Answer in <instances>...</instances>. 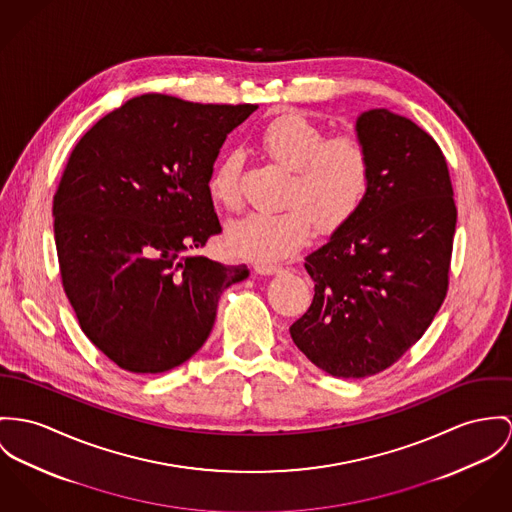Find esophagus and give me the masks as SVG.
Here are the masks:
<instances>
[{"label":"esophagus","mask_w":512,"mask_h":512,"mask_svg":"<svg viewBox=\"0 0 512 512\" xmlns=\"http://www.w3.org/2000/svg\"><path fill=\"white\" fill-rule=\"evenodd\" d=\"M280 271H282L280 265H269V263H259V265H255V273H257V275L271 276L280 273Z\"/></svg>","instance_id":"1"}]
</instances>
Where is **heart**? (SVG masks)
Segmentation results:
<instances>
[{"mask_svg":"<svg viewBox=\"0 0 512 512\" xmlns=\"http://www.w3.org/2000/svg\"><path fill=\"white\" fill-rule=\"evenodd\" d=\"M261 148L292 171L280 212H251L228 228V245L251 261L271 263L294 255L314 232L325 234L351 222L368 197L372 156L354 132L325 138L323 130L300 113L273 118L259 136ZM208 197L224 208L237 210L239 163L226 156L208 181Z\"/></svg>","mask_w":512,"mask_h":512,"instance_id":"b5f03b06","label":"heart"}]
</instances>
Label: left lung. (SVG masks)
<instances>
[{
	"mask_svg": "<svg viewBox=\"0 0 512 512\" xmlns=\"http://www.w3.org/2000/svg\"><path fill=\"white\" fill-rule=\"evenodd\" d=\"M372 156L368 197L306 257L310 310L290 337L335 378H366L415 345L444 302L456 204L438 144L388 109L356 117Z\"/></svg>",
	"mask_w": 512,
	"mask_h": 512,
	"instance_id": "8db88e82",
	"label": "left lung"
}]
</instances>
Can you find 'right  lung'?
<instances>
[{"instance_id": "right-lung-1", "label": "right lung", "mask_w": 512, "mask_h": 512, "mask_svg": "<svg viewBox=\"0 0 512 512\" xmlns=\"http://www.w3.org/2000/svg\"><path fill=\"white\" fill-rule=\"evenodd\" d=\"M257 105L148 93L78 142L54 195L64 292L87 339L134 374L167 372L208 339L220 294L249 276L200 257L222 232L208 181Z\"/></svg>"}]
</instances>
